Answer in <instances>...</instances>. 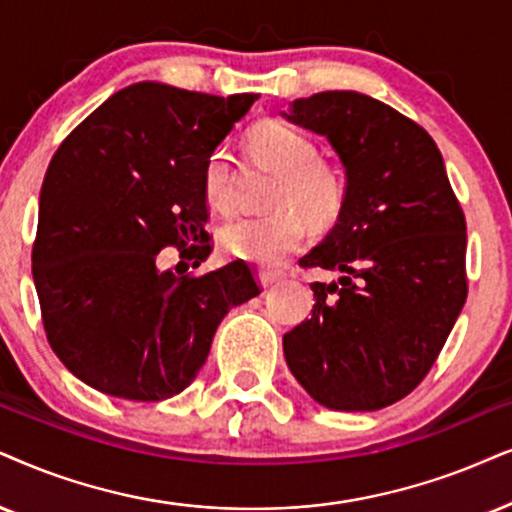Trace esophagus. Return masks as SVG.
Returning <instances> with one entry per match:
<instances>
[{
    "label": "esophagus",
    "instance_id": "34e87169",
    "mask_svg": "<svg viewBox=\"0 0 512 512\" xmlns=\"http://www.w3.org/2000/svg\"><path fill=\"white\" fill-rule=\"evenodd\" d=\"M257 278H260L262 288H269V286H274V283L278 281V278H281V274H278V271L260 269V271H257Z\"/></svg>",
    "mask_w": 512,
    "mask_h": 512
}]
</instances>
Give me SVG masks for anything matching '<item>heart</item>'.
Instances as JSON below:
<instances>
[{"mask_svg": "<svg viewBox=\"0 0 512 512\" xmlns=\"http://www.w3.org/2000/svg\"><path fill=\"white\" fill-rule=\"evenodd\" d=\"M250 151L262 160L278 181L264 217L231 219L219 231V248L234 260L274 267L300 248L309 222L328 224L345 203V179L340 170L316 158V146L307 134L281 120H262L248 134ZM203 191L210 205L224 210L231 200V155L226 148L210 153L203 170ZM303 214L300 216L299 212Z\"/></svg>", "mask_w": 512, "mask_h": 512, "instance_id": "1", "label": "heart"}]
</instances>
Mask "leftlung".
<instances>
[{
	"mask_svg": "<svg viewBox=\"0 0 512 512\" xmlns=\"http://www.w3.org/2000/svg\"><path fill=\"white\" fill-rule=\"evenodd\" d=\"M321 134L345 167L338 222L302 267L312 319L283 335L290 373L333 411H378L416 390L461 314L465 217L442 153L416 122L359 92L295 99L281 113Z\"/></svg>",
	"mask_w": 512,
	"mask_h": 512,
	"instance_id": "obj_1",
	"label": "left lung"
}]
</instances>
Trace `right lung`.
Wrapping results in <instances>:
<instances>
[{
	"label": "right lung",
	"mask_w": 512,
	"mask_h": 512,
	"mask_svg": "<svg viewBox=\"0 0 512 512\" xmlns=\"http://www.w3.org/2000/svg\"><path fill=\"white\" fill-rule=\"evenodd\" d=\"M257 94L137 82L103 101L44 174L32 278L47 340L111 397L170 399L193 383L231 307L260 295L236 260L200 276L158 267L167 245L208 260L203 170Z\"/></svg>",
	"instance_id": "right-lung-1"
}]
</instances>
